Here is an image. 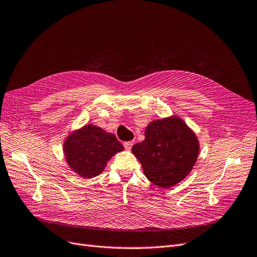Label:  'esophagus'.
Masks as SVG:
<instances>
[{"label": "esophagus", "instance_id": "esophagus-1", "mask_svg": "<svg viewBox=\"0 0 257 257\" xmlns=\"http://www.w3.org/2000/svg\"><path fill=\"white\" fill-rule=\"evenodd\" d=\"M133 145H134V141H127V142L123 143V146H124V148H125L126 150H128V151L132 149Z\"/></svg>", "mask_w": 257, "mask_h": 257}]
</instances>
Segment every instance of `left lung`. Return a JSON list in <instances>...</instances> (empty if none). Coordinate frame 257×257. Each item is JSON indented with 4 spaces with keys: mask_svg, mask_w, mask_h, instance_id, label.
Returning <instances> with one entry per match:
<instances>
[{
    "mask_svg": "<svg viewBox=\"0 0 257 257\" xmlns=\"http://www.w3.org/2000/svg\"><path fill=\"white\" fill-rule=\"evenodd\" d=\"M145 135L132 152L152 183L168 189L189 175L197 160L199 142L183 120L173 116L152 121Z\"/></svg>",
    "mask_w": 257,
    "mask_h": 257,
    "instance_id": "left-lung-1",
    "label": "left lung"
}]
</instances>
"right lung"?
<instances>
[{"label":"right lung","instance_id":"right-lung-1","mask_svg":"<svg viewBox=\"0 0 257 257\" xmlns=\"http://www.w3.org/2000/svg\"><path fill=\"white\" fill-rule=\"evenodd\" d=\"M124 150L116 136L87 124L70 134L64 142V155L70 169L83 178L98 176L116 153Z\"/></svg>","mask_w":257,"mask_h":257}]
</instances>
